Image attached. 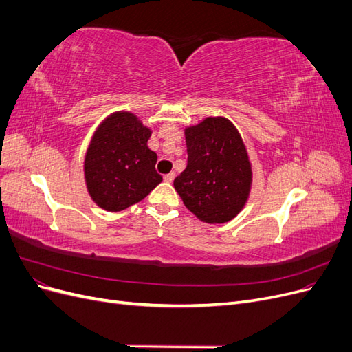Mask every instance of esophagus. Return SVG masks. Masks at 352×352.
<instances>
[{"label":"esophagus","mask_w":352,"mask_h":352,"mask_svg":"<svg viewBox=\"0 0 352 352\" xmlns=\"http://www.w3.org/2000/svg\"><path fill=\"white\" fill-rule=\"evenodd\" d=\"M175 176H176V175L172 172V173H168V175H166V176H164V180H166L167 184H172L173 180H175Z\"/></svg>","instance_id":"1"}]
</instances>
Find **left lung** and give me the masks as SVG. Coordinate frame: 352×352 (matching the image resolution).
<instances>
[{
	"instance_id": "obj_1",
	"label": "left lung",
	"mask_w": 352,
	"mask_h": 352,
	"mask_svg": "<svg viewBox=\"0 0 352 352\" xmlns=\"http://www.w3.org/2000/svg\"><path fill=\"white\" fill-rule=\"evenodd\" d=\"M188 164L175 179L186 208L207 223H226L247 202L251 166L239 132L223 117L186 129Z\"/></svg>"
}]
</instances>
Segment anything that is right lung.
I'll return each instance as SVG.
<instances>
[{"label": "right lung", "mask_w": 352, "mask_h": 352, "mask_svg": "<svg viewBox=\"0 0 352 352\" xmlns=\"http://www.w3.org/2000/svg\"><path fill=\"white\" fill-rule=\"evenodd\" d=\"M151 131L131 113H116L94 135L85 158L92 199L107 211H122L142 201L162 184L157 154L148 148Z\"/></svg>", "instance_id": "right-lung-1"}]
</instances>
